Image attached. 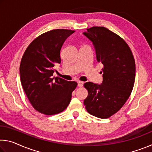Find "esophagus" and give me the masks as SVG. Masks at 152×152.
<instances>
[{"label": "esophagus", "instance_id": "1", "mask_svg": "<svg viewBox=\"0 0 152 152\" xmlns=\"http://www.w3.org/2000/svg\"><path fill=\"white\" fill-rule=\"evenodd\" d=\"M83 85H84V82L78 81V86L82 87V86H83Z\"/></svg>", "mask_w": 152, "mask_h": 152}]
</instances>
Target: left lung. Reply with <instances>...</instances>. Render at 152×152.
I'll use <instances>...</instances> for the list:
<instances>
[{
  "label": "left lung",
  "mask_w": 152,
  "mask_h": 152,
  "mask_svg": "<svg viewBox=\"0 0 152 152\" xmlns=\"http://www.w3.org/2000/svg\"><path fill=\"white\" fill-rule=\"evenodd\" d=\"M83 34L92 42L97 61L104 66L102 84L84 83L88 94L84 104L91 115L107 119L119 111L132 93L135 60L127 43L107 28L92 27Z\"/></svg>",
  "instance_id": "obj_1"
}]
</instances>
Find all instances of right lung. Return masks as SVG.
I'll return each mask as SVG.
<instances>
[{
    "label": "right lung",
    "mask_w": 152,
    "mask_h": 152,
    "mask_svg": "<svg viewBox=\"0 0 152 152\" xmlns=\"http://www.w3.org/2000/svg\"><path fill=\"white\" fill-rule=\"evenodd\" d=\"M74 31L59 29L43 33L33 41L20 64L22 86L37 111L52 115L64 111L70 104L77 82L52 77L56 64L61 63L60 50Z\"/></svg>",
    "instance_id": "add662e5"
}]
</instances>
